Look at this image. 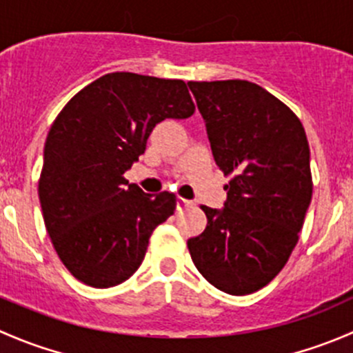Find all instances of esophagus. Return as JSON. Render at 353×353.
I'll return each mask as SVG.
<instances>
[{
	"label": "esophagus",
	"mask_w": 353,
	"mask_h": 353,
	"mask_svg": "<svg viewBox=\"0 0 353 353\" xmlns=\"http://www.w3.org/2000/svg\"><path fill=\"white\" fill-rule=\"evenodd\" d=\"M177 210H184V208H188V206H191L193 205V203L190 201V199H184V198H177Z\"/></svg>",
	"instance_id": "34e87169"
}]
</instances>
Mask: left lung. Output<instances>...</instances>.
Instances as JSON below:
<instances>
[{
    "label": "left lung",
    "mask_w": 353,
    "mask_h": 353,
    "mask_svg": "<svg viewBox=\"0 0 353 353\" xmlns=\"http://www.w3.org/2000/svg\"><path fill=\"white\" fill-rule=\"evenodd\" d=\"M213 159L230 177L222 210L203 205L206 229L188 241L198 272L230 295L268 285L290 258L312 198L301 119L245 80L188 81Z\"/></svg>",
    "instance_id": "obj_1"
}]
</instances>
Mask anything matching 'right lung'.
Listing matches in <instances>:
<instances>
[{"mask_svg":"<svg viewBox=\"0 0 353 353\" xmlns=\"http://www.w3.org/2000/svg\"><path fill=\"white\" fill-rule=\"evenodd\" d=\"M193 114L183 80L128 71L97 78L58 114L44 145L39 199L51 243L74 279L108 288L137 272L176 196L143 193L124 172L160 121Z\"/></svg>","mask_w":353,"mask_h":353,"instance_id":"right-lung-1","label":"right lung"}]
</instances>
